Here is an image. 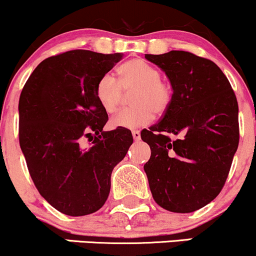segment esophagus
<instances>
[{
  "label": "esophagus",
  "mask_w": 256,
  "mask_h": 256,
  "mask_svg": "<svg viewBox=\"0 0 256 256\" xmlns=\"http://www.w3.org/2000/svg\"><path fill=\"white\" fill-rule=\"evenodd\" d=\"M132 136H133V138L136 142H138V140H140V132L139 130H133L132 132Z\"/></svg>",
  "instance_id": "34e87169"
}]
</instances>
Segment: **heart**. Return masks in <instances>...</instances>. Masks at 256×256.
Segmentation results:
<instances>
[{
	"instance_id": "heart-1",
	"label": "heart",
	"mask_w": 256,
	"mask_h": 256,
	"mask_svg": "<svg viewBox=\"0 0 256 256\" xmlns=\"http://www.w3.org/2000/svg\"><path fill=\"white\" fill-rule=\"evenodd\" d=\"M120 82L112 74L98 79L95 88L96 100L107 112L112 114L122 102L125 92H132L133 106L122 110L110 120L112 128L136 129L149 124L154 114H164L171 106L173 90L168 82L161 79L155 66L134 58L123 63L118 70Z\"/></svg>"
}]
</instances>
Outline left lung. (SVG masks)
Segmentation results:
<instances>
[{
    "label": "left lung",
    "mask_w": 256,
    "mask_h": 256,
    "mask_svg": "<svg viewBox=\"0 0 256 256\" xmlns=\"http://www.w3.org/2000/svg\"><path fill=\"white\" fill-rule=\"evenodd\" d=\"M166 73L173 100L162 120L142 132L151 149L144 164L154 200L186 214L220 194L238 149V102L227 76L192 52L145 54ZM170 134L180 135L172 140Z\"/></svg>",
    "instance_id": "8db88e82"
}]
</instances>
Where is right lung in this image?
I'll return each instance as SVG.
<instances>
[{"instance_id": "right-lung-1", "label": "right lung", "mask_w": 256, "mask_h": 256, "mask_svg": "<svg viewBox=\"0 0 256 256\" xmlns=\"http://www.w3.org/2000/svg\"><path fill=\"white\" fill-rule=\"evenodd\" d=\"M122 58L120 54L63 52L44 60L22 90L19 144L30 177L41 196L64 215L84 216L102 208L112 170L133 144L127 128L102 130L108 116L95 96L98 79Z\"/></svg>"}]
</instances>
